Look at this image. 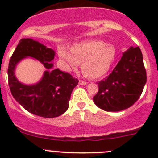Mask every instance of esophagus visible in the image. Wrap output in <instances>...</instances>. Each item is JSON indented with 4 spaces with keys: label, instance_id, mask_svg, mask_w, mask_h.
<instances>
[{
    "label": "esophagus",
    "instance_id": "34e87169",
    "mask_svg": "<svg viewBox=\"0 0 158 158\" xmlns=\"http://www.w3.org/2000/svg\"><path fill=\"white\" fill-rule=\"evenodd\" d=\"M79 85H87V82H85V81L79 80Z\"/></svg>",
    "mask_w": 158,
    "mask_h": 158
}]
</instances>
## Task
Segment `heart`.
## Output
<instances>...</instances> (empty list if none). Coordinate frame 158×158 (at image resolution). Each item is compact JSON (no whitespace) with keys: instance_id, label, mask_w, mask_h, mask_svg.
Here are the masks:
<instances>
[{"instance_id":"b5f03b06","label":"heart","mask_w":158,"mask_h":158,"mask_svg":"<svg viewBox=\"0 0 158 158\" xmlns=\"http://www.w3.org/2000/svg\"><path fill=\"white\" fill-rule=\"evenodd\" d=\"M57 53L65 70L76 69L81 63L82 73L90 79H98L107 74L117 56L114 46L100 40L78 43L69 49L59 46Z\"/></svg>"}]
</instances>
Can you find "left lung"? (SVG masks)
Segmentation results:
<instances>
[{"instance_id": "1", "label": "left lung", "mask_w": 158, "mask_h": 158, "mask_svg": "<svg viewBox=\"0 0 158 158\" xmlns=\"http://www.w3.org/2000/svg\"><path fill=\"white\" fill-rule=\"evenodd\" d=\"M147 82L143 56L139 47H131L105 80L98 82V92L93 102L106 111L128 109L142 93Z\"/></svg>"}]
</instances>
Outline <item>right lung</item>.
Instances as JSON below:
<instances>
[{
  "label": "right lung",
  "mask_w": 158,
  "mask_h": 158,
  "mask_svg": "<svg viewBox=\"0 0 158 158\" xmlns=\"http://www.w3.org/2000/svg\"><path fill=\"white\" fill-rule=\"evenodd\" d=\"M55 54L53 49L38 41L22 39L11 56L7 70L14 99L29 112L47 118L60 116L68 109L72 92L79 82L69 73L54 69ZM29 57L40 61L46 68L41 80L32 85L22 84L15 76L17 64Z\"/></svg>",
  "instance_id": "right-lung-1"
}]
</instances>
